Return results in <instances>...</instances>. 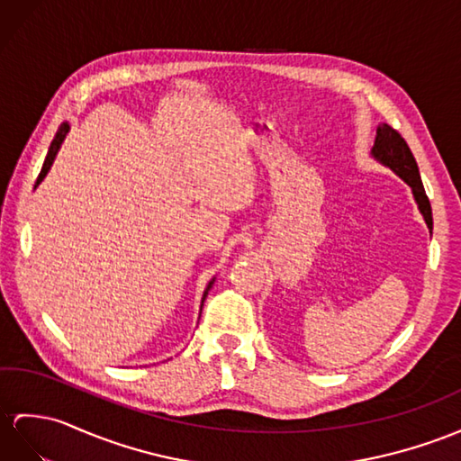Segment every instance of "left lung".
<instances>
[{"mask_svg":"<svg viewBox=\"0 0 461 461\" xmlns=\"http://www.w3.org/2000/svg\"><path fill=\"white\" fill-rule=\"evenodd\" d=\"M372 158L377 160L379 164H384L389 170L395 172L402 182H405L412 189V197L417 201L420 215L424 217L426 227L432 230V209H430V201L426 197L422 179L419 174V166L417 160L409 149V144L401 134L391 129L387 122H381L377 127V137L372 149Z\"/></svg>","mask_w":461,"mask_h":461,"instance_id":"8db88e82","label":"left lung"}]
</instances>
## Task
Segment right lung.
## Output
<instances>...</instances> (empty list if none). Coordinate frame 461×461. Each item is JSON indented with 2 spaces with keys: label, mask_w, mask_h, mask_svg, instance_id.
I'll list each match as a JSON object with an SVG mask.
<instances>
[{
  "label": "right lung",
  "mask_w": 461,
  "mask_h": 461,
  "mask_svg": "<svg viewBox=\"0 0 461 461\" xmlns=\"http://www.w3.org/2000/svg\"><path fill=\"white\" fill-rule=\"evenodd\" d=\"M68 131H70V125H68V122H62L60 129H59V132H56L54 140L50 142V149H49V152H47V158H44L42 170H41V174H39V177H37V184H35V187H39V184L42 182V179L47 177V174H49V170H50V166H52V162H54V158H56V154H59L60 146H62V142H64V139H66V134H68ZM212 284H215V277L211 279V282H209V284H207V287H205V291H203V299H201V307H203V301H205V297H207V294H209V289L212 287Z\"/></svg>",
  "instance_id": "add662e5"
}]
</instances>
